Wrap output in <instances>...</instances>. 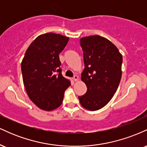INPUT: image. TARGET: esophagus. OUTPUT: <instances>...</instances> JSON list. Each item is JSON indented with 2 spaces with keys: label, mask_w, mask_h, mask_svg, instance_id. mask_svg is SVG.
<instances>
[{
  "label": "esophagus",
  "mask_w": 147,
  "mask_h": 147,
  "mask_svg": "<svg viewBox=\"0 0 147 147\" xmlns=\"http://www.w3.org/2000/svg\"><path fill=\"white\" fill-rule=\"evenodd\" d=\"M78 79H79V77H78V76H77V75H74V77H73V80H74V81H75V82H77V81H78Z\"/></svg>",
  "instance_id": "1"
}]
</instances>
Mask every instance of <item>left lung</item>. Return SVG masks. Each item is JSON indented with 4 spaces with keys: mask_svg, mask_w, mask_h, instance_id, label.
I'll return each mask as SVG.
<instances>
[{
    "mask_svg": "<svg viewBox=\"0 0 147 147\" xmlns=\"http://www.w3.org/2000/svg\"><path fill=\"white\" fill-rule=\"evenodd\" d=\"M80 44L85 66L81 79L87 91L79 97V102L84 109L97 111L110 102L119 86L122 55L112 42L99 35L83 37Z\"/></svg>",
    "mask_w": 147,
    "mask_h": 147,
    "instance_id": "1",
    "label": "left lung"
}]
</instances>
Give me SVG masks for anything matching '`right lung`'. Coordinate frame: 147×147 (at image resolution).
Listing matches in <instances>:
<instances>
[{
    "label": "right lung",
    "mask_w": 147,
    "mask_h": 147,
    "mask_svg": "<svg viewBox=\"0 0 147 147\" xmlns=\"http://www.w3.org/2000/svg\"><path fill=\"white\" fill-rule=\"evenodd\" d=\"M69 37L49 32L39 35L25 52L21 62L24 86L30 100L42 110L61 105L64 92L71 85L61 75L59 55Z\"/></svg>",
    "instance_id": "right-lung-1"
}]
</instances>
